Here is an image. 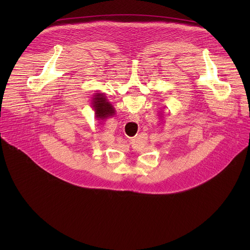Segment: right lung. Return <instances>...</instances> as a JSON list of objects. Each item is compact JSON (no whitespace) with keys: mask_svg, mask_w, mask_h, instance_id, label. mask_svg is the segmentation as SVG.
Returning a JSON list of instances; mask_svg holds the SVG:
<instances>
[{"mask_svg":"<svg viewBox=\"0 0 250 250\" xmlns=\"http://www.w3.org/2000/svg\"><path fill=\"white\" fill-rule=\"evenodd\" d=\"M93 107L95 108V114L96 117L103 120L112 114H114V109L112 105L109 104L106 101V98L103 96V94H97L95 95V98H93Z\"/></svg>","mask_w":250,"mask_h":250,"instance_id":"right-lung-1","label":"right lung"}]
</instances>
